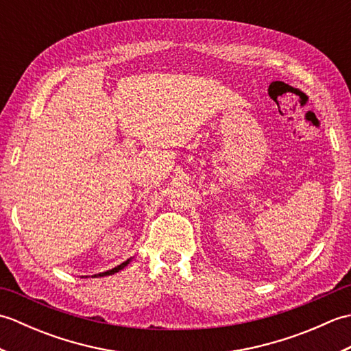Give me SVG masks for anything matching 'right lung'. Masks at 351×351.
Segmentation results:
<instances>
[{
    "label": "right lung",
    "mask_w": 351,
    "mask_h": 351,
    "mask_svg": "<svg viewBox=\"0 0 351 351\" xmlns=\"http://www.w3.org/2000/svg\"><path fill=\"white\" fill-rule=\"evenodd\" d=\"M131 259L132 258H130V259H126L125 263H122L121 265H117V267H114V268H111V270H108V271H104V273H98V274H93L92 278H104V276H110V274H114V273H117V271H121V270H123V268L128 265L130 263H131ZM81 278H87V276H81Z\"/></svg>",
    "instance_id": "1"
}]
</instances>
